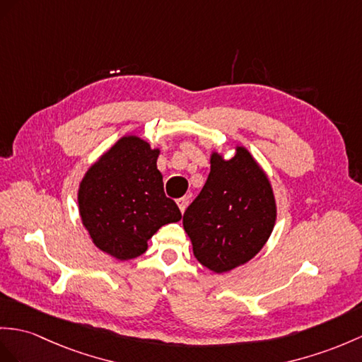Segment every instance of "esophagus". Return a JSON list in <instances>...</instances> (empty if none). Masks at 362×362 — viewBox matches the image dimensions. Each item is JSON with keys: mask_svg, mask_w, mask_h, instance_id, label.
Wrapping results in <instances>:
<instances>
[{"mask_svg": "<svg viewBox=\"0 0 362 362\" xmlns=\"http://www.w3.org/2000/svg\"><path fill=\"white\" fill-rule=\"evenodd\" d=\"M176 204H178L181 214H184V210H186V207L189 206V197H182V198H178L176 199Z\"/></svg>", "mask_w": 362, "mask_h": 362, "instance_id": "1", "label": "esophagus"}]
</instances>
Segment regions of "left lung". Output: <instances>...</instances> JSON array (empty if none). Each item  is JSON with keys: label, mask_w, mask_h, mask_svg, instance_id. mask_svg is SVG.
<instances>
[{"label": "left lung", "mask_w": 362, "mask_h": 362, "mask_svg": "<svg viewBox=\"0 0 362 362\" xmlns=\"http://www.w3.org/2000/svg\"><path fill=\"white\" fill-rule=\"evenodd\" d=\"M276 223V199L266 170L249 148L210 153V173L182 216L193 255L214 273L244 266L266 245Z\"/></svg>", "instance_id": "left-lung-1"}]
</instances>
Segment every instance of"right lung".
<instances>
[{"instance_id": "1", "label": "right lung", "mask_w": 362, "mask_h": 362, "mask_svg": "<svg viewBox=\"0 0 362 362\" xmlns=\"http://www.w3.org/2000/svg\"><path fill=\"white\" fill-rule=\"evenodd\" d=\"M152 148L138 135H124L84 173L78 187L83 226L101 252L118 261L138 258L165 224L178 223L181 211L163 189Z\"/></svg>"}]
</instances>
